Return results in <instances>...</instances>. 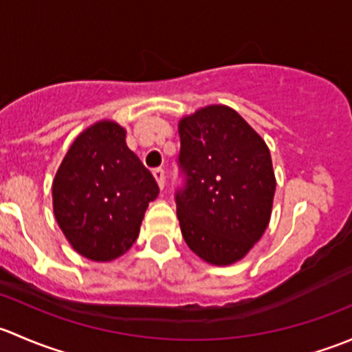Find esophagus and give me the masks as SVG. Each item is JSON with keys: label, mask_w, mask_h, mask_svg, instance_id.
<instances>
[{"label": "esophagus", "mask_w": 352, "mask_h": 352, "mask_svg": "<svg viewBox=\"0 0 352 352\" xmlns=\"http://www.w3.org/2000/svg\"><path fill=\"white\" fill-rule=\"evenodd\" d=\"M153 177H155V180H156V184H158L160 189L163 190V187H165V172H163L162 168H156V170H153Z\"/></svg>", "instance_id": "obj_1"}]
</instances>
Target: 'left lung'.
<instances>
[{"label":"left lung","mask_w":352,"mask_h":352,"mask_svg":"<svg viewBox=\"0 0 352 352\" xmlns=\"http://www.w3.org/2000/svg\"><path fill=\"white\" fill-rule=\"evenodd\" d=\"M186 187L177 216L186 243L204 262L242 261L269 225L276 192L271 151L236 110L208 105L179 120Z\"/></svg>","instance_id":"1"}]
</instances>
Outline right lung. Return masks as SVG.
<instances>
[{"label":"right lung","mask_w":352,"mask_h":352,"mask_svg":"<svg viewBox=\"0 0 352 352\" xmlns=\"http://www.w3.org/2000/svg\"><path fill=\"white\" fill-rule=\"evenodd\" d=\"M160 189L126 144V129L98 120L78 134L52 182L56 221L71 247L95 262L126 254Z\"/></svg>","instance_id":"add662e5"}]
</instances>
